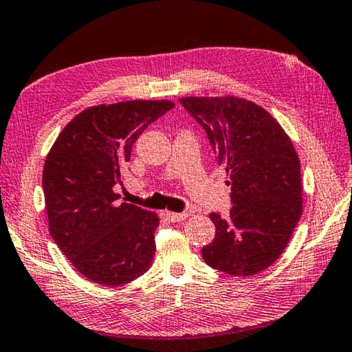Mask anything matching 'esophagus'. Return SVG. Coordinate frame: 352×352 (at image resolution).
<instances>
[{"label": "esophagus", "mask_w": 352, "mask_h": 352, "mask_svg": "<svg viewBox=\"0 0 352 352\" xmlns=\"http://www.w3.org/2000/svg\"><path fill=\"white\" fill-rule=\"evenodd\" d=\"M163 215H164L166 219H168L169 221L177 223V221H182V220L186 219V217H188L189 214H188V212H168V210H166V212H163Z\"/></svg>", "instance_id": "1"}]
</instances>
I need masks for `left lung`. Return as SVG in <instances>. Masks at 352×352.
<instances>
[{
  "label": "left lung",
  "instance_id": "obj_1",
  "mask_svg": "<svg viewBox=\"0 0 352 352\" xmlns=\"http://www.w3.org/2000/svg\"><path fill=\"white\" fill-rule=\"evenodd\" d=\"M180 103L200 124L215 160L229 174V219L210 212L212 243L206 263L231 276L270 267L302 215V177L292 142L263 107L237 97H188Z\"/></svg>",
  "mask_w": 352,
  "mask_h": 352
}]
</instances>
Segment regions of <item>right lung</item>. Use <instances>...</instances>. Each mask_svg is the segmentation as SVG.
<instances>
[{"instance_id":"1","label":"right lung","mask_w":352,"mask_h":352,"mask_svg":"<svg viewBox=\"0 0 352 352\" xmlns=\"http://www.w3.org/2000/svg\"><path fill=\"white\" fill-rule=\"evenodd\" d=\"M174 107L168 100H133L80 112L46 157L43 190L49 231L78 272L120 286L149 270L155 254V212L115 204L121 170L137 138Z\"/></svg>"}]
</instances>
